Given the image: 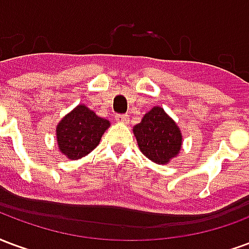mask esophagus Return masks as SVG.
Segmentation results:
<instances>
[{
	"instance_id": "obj_1",
	"label": "esophagus",
	"mask_w": 249,
	"mask_h": 249,
	"mask_svg": "<svg viewBox=\"0 0 249 249\" xmlns=\"http://www.w3.org/2000/svg\"><path fill=\"white\" fill-rule=\"evenodd\" d=\"M115 119H117L118 122L126 123L127 121H128V115H126V114H118L117 117H115Z\"/></svg>"
}]
</instances>
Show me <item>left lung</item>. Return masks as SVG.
<instances>
[{
    "label": "left lung",
    "mask_w": 249,
    "mask_h": 249,
    "mask_svg": "<svg viewBox=\"0 0 249 249\" xmlns=\"http://www.w3.org/2000/svg\"><path fill=\"white\" fill-rule=\"evenodd\" d=\"M132 131L139 150L158 164H167L180 151L182 132L162 107H152Z\"/></svg>",
    "instance_id": "8db88e82"
}]
</instances>
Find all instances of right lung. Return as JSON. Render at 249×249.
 <instances>
[{
	"label": "right lung",
	"mask_w": 249,
	"mask_h": 249,
	"mask_svg": "<svg viewBox=\"0 0 249 249\" xmlns=\"http://www.w3.org/2000/svg\"><path fill=\"white\" fill-rule=\"evenodd\" d=\"M110 122L107 119L98 117L85 105H79L58 123L59 151L71 160L86 157L99 144Z\"/></svg>",
	"instance_id": "right-lung-1"
}]
</instances>
